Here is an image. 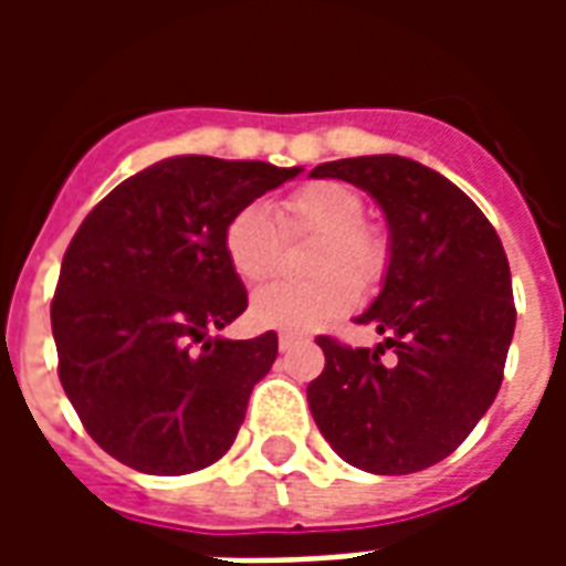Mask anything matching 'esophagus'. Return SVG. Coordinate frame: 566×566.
Here are the masks:
<instances>
[{
  "label": "esophagus",
  "instance_id": "1",
  "mask_svg": "<svg viewBox=\"0 0 566 566\" xmlns=\"http://www.w3.org/2000/svg\"><path fill=\"white\" fill-rule=\"evenodd\" d=\"M300 339H303V333H296V331H282V333H279V345H282V348H291V345L300 343Z\"/></svg>",
  "mask_w": 566,
  "mask_h": 566
}]
</instances>
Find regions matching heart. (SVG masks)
Segmentation results:
<instances>
[{
    "mask_svg": "<svg viewBox=\"0 0 566 566\" xmlns=\"http://www.w3.org/2000/svg\"><path fill=\"white\" fill-rule=\"evenodd\" d=\"M367 206L355 187L343 181H308L279 206V221L287 235L315 233L308 282H275L251 296V318L263 327L312 331L339 318L357 303V277L373 284L385 270V245L364 223ZM223 251L235 275L260 284L279 270L282 233L263 206H242L223 230Z\"/></svg>",
    "mask_w": 566,
    "mask_h": 566,
    "instance_id": "heart-1",
    "label": "heart"
}]
</instances>
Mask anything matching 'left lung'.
<instances>
[{"label": "left lung", "mask_w": 566, "mask_h": 566, "mask_svg": "<svg viewBox=\"0 0 566 566\" xmlns=\"http://www.w3.org/2000/svg\"><path fill=\"white\" fill-rule=\"evenodd\" d=\"M308 175L367 190L388 221L381 291L357 318L381 343L318 336L327 364L308 385V409L357 470L418 473L449 458L500 391L515 331L506 251L461 187L409 157H348Z\"/></svg>", "instance_id": "left-lung-1"}]
</instances>
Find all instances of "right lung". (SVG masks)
Masks as SVG:
<instances>
[{
    "mask_svg": "<svg viewBox=\"0 0 566 566\" xmlns=\"http://www.w3.org/2000/svg\"><path fill=\"white\" fill-rule=\"evenodd\" d=\"M300 172L169 157L129 175L84 218L60 266L51 327L63 391L112 458L185 475L233 446L279 336H218L248 308L223 230Z\"/></svg>",
    "mask_w": 566,
    "mask_h": 566,
    "instance_id": "add662e5",
    "label": "right lung"
}]
</instances>
